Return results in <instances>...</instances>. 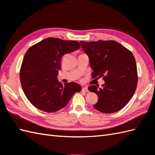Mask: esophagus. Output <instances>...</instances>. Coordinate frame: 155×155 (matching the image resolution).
<instances>
[{
	"mask_svg": "<svg viewBox=\"0 0 155 155\" xmlns=\"http://www.w3.org/2000/svg\"><path fill=\"white\" fill-rule=\"evenodd\" d=\"M82 92H88V88L86 87V86H83V87L82 88Z\"/></svg>",
	"mask_w": 155,
	"mask_h": 155,
	"instance_id": "1",
	"label": "esophagus"
}]
</instances>
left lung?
<instances>
[{
    "label": "left lung",
    "mask_w": 155,
    "mask_h": 155,
    "mask_svg": "<svg viewBox=\"0 0 155 155\" xmlns=\"http://www.w3.org/2000/svg\"><path fill=\"white\" fill-rule=\"evenodd\" d=\"M93 70L92 78L103 77L105 83L98 88L96 85L89 91L98 94L94 107L102 113L120 110L134 96L137 84V70L133 53L116 41H81Z\"/></svg>",
    "instance_id": "obj_1"
}]
</instances>
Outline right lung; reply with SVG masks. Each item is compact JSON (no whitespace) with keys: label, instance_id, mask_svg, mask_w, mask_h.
Returning a JSON list of instances; mask_svg holds the SVG:
<instances>
[{"label":"right lung","instance_id":"right-lung-1","mask_svg":"<svg viewBox=\"0 0 155 155\" xmlns=\"http://www.w3.org/2000/svg\"><path fill=\"white\" fill-rule=\"evenodd\" d=\"M80 48L77 41L48 38L28 49L21 63L20 81L25 95L35 107L55 112L65 106L74 93L81 91L77 82L63 85L57 79L61 57Z\"/></svg>","mask_w":155,"mask_h":155}]
</instances>
